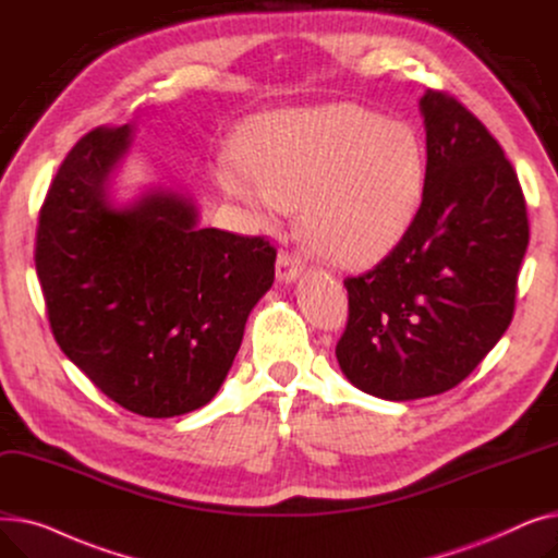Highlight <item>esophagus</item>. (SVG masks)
I'll return each mask as SVG.
<instances>
[{
    "label": "esophagus",
    "mask_w": 558,
    "mask_h": 558,
    "mask_svg": "<svg viewBox=\"0 0 558 558\" xmlns=\"http://www.w3.org/2000/svg\"><path fill=\"white\" fill-rule=\"evenodd\" d=\"M303 269H305V264H303V259H301L299 255L287 253V251H282V253L278 255V262H276V278H278L280 282H284V284L294 282L296 278H301Z\"/></svg>",
    "instance_id": "1"
}]
</instances>
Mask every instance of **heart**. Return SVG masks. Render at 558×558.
Listing matches in <instances>:
<instances>
[{"label":"heart","instance_id":"obj_1","mask_svg":"<svg viewBox=\"0 0 558 558\" xmlns=\"http://www.w3.org/2000/svg\"><path fill=\"white\" fill-rule=\"evenodd\" d=\"M234 154L242 171L219 165L221 190L262 223L299 208L307 248L337 267H366L396 248L425 194L414 129L350 104L257 114Z\"/></svg>","mask_w":558,"mask_h":558}]
</instances>
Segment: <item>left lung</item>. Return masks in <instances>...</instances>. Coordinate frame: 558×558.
I'll return each mask as SVG.
<instances>
[{"mask_svg": "<svg viewBox=\"0 0 558 558\" xmlns=\"http://www.w3.org/2000/svg\"><path fill=\"white\" fill-rule=\"evenodd\" d=\"M427 181L421 210L396 248L345 278L343 375L364 393L416 400L471 375L507 332L530 244L513 165L477 117L427 90Z\"/></svg>", "mask_w": 558, "mask_h": 558, "instance_id": "1", "label": "left lung"}]
</instances>
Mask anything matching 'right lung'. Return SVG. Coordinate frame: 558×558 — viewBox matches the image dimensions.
<instances>
[{"instance_id":"1","label":"right lung","mask_w":558,"mask_h":558,"mask_svg":"<svg viewBox=\"0 0 558 558\" xmlns=\"http://www.w3.org/2000/svg\"><path fill=\"white\" fill-rule=\"evenodd\" d=\"M131 142L126 124L72 146L40 208L36 271L70 362L129 412L171 418L223 385L276 248L198 228L192 198L169 190L117 208L108 181Z\"/></svg>"}]
</instances>
